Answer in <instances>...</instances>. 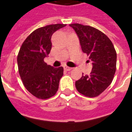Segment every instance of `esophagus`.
<instances>
[{"mask_svg": "<svg viewBox=\"0 0 132 132\" xmlns=\"http://www.w3.org/2000/svg\"><path fill=\"white\" fill-rule=\"evenodd\" d=\"M64 70L65 71H70V70H72V68L70 67H67V66H64Z\"/></svg>", "mask_w": 132, "mask_h": 132, "instance_id": "obj_1", "label": "esophagus"}]
</instances>
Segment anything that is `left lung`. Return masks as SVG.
<instances>
[{
	"label": "left lung",
	"mask_w": 132,
	"mask_h": 132,
	"mask_svg": "<svg viewBox=\"0 0 132 132\" xmlns=\"http://www.w3.org/2000/svg\"><path fill=\"white\" fill-rule=\"evenodd\" d=\"M79 37L83 52L93 62L89 75L76 81L79 93L88 97H95L111 84L116 70L117 53L111 39L95 28L80 23L70 24Z\"/></svg>",
	"instance_id": "1"
}]
</instances>
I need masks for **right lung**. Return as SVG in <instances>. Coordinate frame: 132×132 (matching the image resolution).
I'll list each match as a JSON object with an SVG mask.
<instances>
[{"instance_id":"add662e5","label":"right lung","mask_w":132,"mask_h":132,"mask_svg":"<svg viewBox=\"0 0 132 132\" xmlns=\"http://www.w3.org/2000/svg\"><path fill=\"white\" fill-rule=\"evenodd\" d=\"M65 26L57 23L37 28L25 39L18 53V70L23 86L38 99L47 100L58 91L63 67H51L44 58L51 51L53 33Z\"/></svg>"}]
</instances>
